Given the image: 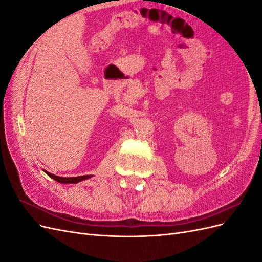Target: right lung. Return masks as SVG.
<instances>
[{
  "label": "right lung",
  "mask_w": 262,
  "mask_h": 262,
  "mask_svg": "<svg viewBox=\"0 0 262 262\" xmlns=\"http://www.w3.org/2000/svg\"><path fill=\"white\" fill-rule=\"evenodd\" d=\"M47 172V171H46ZM47 175L49 177H51L52 179H54L55 181L58 182H62V184H76L78 181H82L85 179H89L92 177V175H87V176H78V177H58V176H54L50 172H47Z\"/></svg>",
  "instance_id": "obj_1"
}]
</instances>
